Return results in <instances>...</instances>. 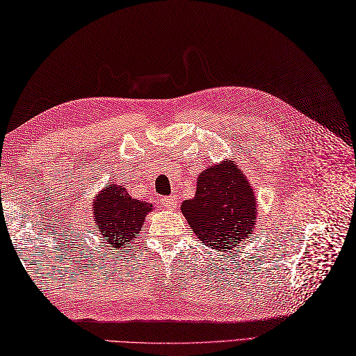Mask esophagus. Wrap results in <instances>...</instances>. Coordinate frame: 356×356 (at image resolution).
I'll list each match as a JSON object with an SVG mask.
<instances>
[{
  "mask_svg": "<svg viewBox=\"0 0 356 356\" xmlns=\"http://www.w3.org/2000/svg\"><path fill=\"white\" fill-rule=\"evenodd\" d=\"M177 197L175 196H168V197H163V207L168 208V210H173V208H177Z\"/></svg>",
  "mask_w": 356,
  "mask_h": 356,
  "instance_id": "obj_1",
  "label": "esophagus"
}]
</instances>
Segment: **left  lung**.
Here are the masks:
<instances>
[{
    "label": "left lung",
    "mask_w": 356,
    "mask_h": 356,
    "mask_svg": "<svg viewBox=\"0 0 356 356\" xmlns=\"http://www.w3.org/2000/svg\"><path fill=\"white\" fill-rule=\"evenodd\" d=\"M181 213L199 240L231 252L254 232L258 204L245 172L227 159L199 173L195 197L181 204Z\"/></svg>",
    "instance_id": "8db88e82"
}]
</instances>
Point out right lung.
I'll list each match as a JSON object with an SVG mask.
<instances>
[{"label":"right lung","instance_id":"obj_1","mask_svg":"<svg viewBox=\"0 0 356 356\" xmlns=\"http://www.w3.org/2000/svg\"><path fill=\"white\" fill-rule=\"evenodd\" d=\"M152 210V204L128 195L122 184L106 186L92 202L95 228H98L104 241L118 252L131 246L146 216Z\"/></svg>","mask_w":356,"mask_h":356}]
</instances>
